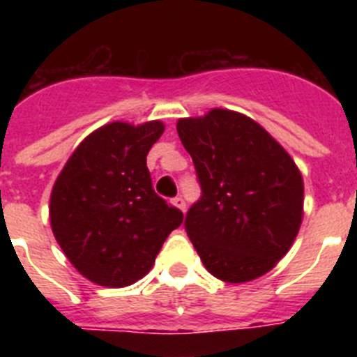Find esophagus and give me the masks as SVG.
Instances as JSON below:
<instances>
[{
    "mask_svg": "<svg viewBox=\"0 0 357 357\" xmlns=\"http://www.w3.org/2000/svg\"><path fill=\"white\" fill-rule=\"evenodd\" d=\"M173 206H175L176 209H181L182 213H184V211H185V202H184V198H182V197L173 198Z\"/></svg>",
    "mask_w": 357,
    "mask_h": 357,
    "instance_id": "1",
    "label": "esophagus"
}]
</instances>
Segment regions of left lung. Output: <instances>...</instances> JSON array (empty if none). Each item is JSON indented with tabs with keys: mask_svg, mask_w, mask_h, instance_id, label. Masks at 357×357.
<instances>
[{
	"mask_svg": "<svg viewBox=\"0 0 357 357\" xmlns=\"http://www.w3.org/2000/svg\"><path fill=\"white\" fill-rule=\"evenodd\" d=\"M176 132L202 185L185 230L207 272L230 284L268 273L288 254L304 218V181L295 160L236 110L181 118Z\"/></svg>",
	"mask_w": 357,
	"mask_h": 357,
	"instance_id": "left-lung-1",
	"label": "left lung"
}]
</instances>
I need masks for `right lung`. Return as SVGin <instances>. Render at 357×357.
Returning a JSON list of instances; mask_svg holds the SVG:
<instances>
[{
	"label": "right lung",
	"mask_w": 357,
	"mask_h": 357,
	"mask_svg": "<svg viewBox=\"0 0 357 357\" xmlns=\"http://www.w3.org/2000/svg\"><path fill=\"white\" fill-rule=\"evenodd\" d=\"M164 123L112 121L91 132L56 176L53 236L91 282L125 288L143 279L184 214L151 188L146 155Z\"/></svg>",
	"instance_id": "right-lung-1"
}]
</instances>
